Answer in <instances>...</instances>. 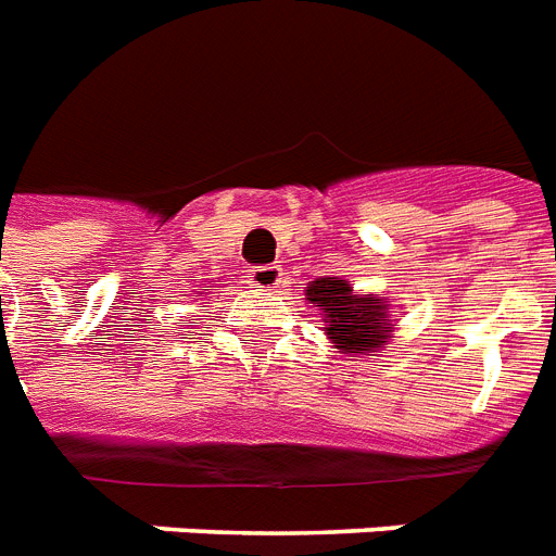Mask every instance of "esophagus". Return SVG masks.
<instances>
[{
	"label": "esophagus",
	"mask_w": 556,
	"mask_h": 556,
	"mask_svg": "<svg viewBox=\"0 0 556 556\" xmlns=\"http://www.w3.org/2000/svg\"><path fill=\"white\" fill-rule=\"evenodd\" d=\"M250 283L257 287V290H275V287H281L283 283V269L278 264H266V266H255L250 269Z\"/></svg>",
	"instance_id": "1"
}]
</instances>
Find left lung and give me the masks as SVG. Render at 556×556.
Here are the masks:
<instances>
[{
	"label": "left lung",
	"instance_id": "obj_1",
	"mask_svg": "<svg viewBox=\"0 0 556 556\" xmlns=\"http://www.w3.org/2000/svg\"><path fill=\"white\" fill-rule=\"evenodd\" d=\"M306 301L321 306L327 336L341 353H358L384 344L390 332L388 304L381 299H358L348 281L318 278L306 287Z\"/></svg>",
	"mask_w": 556,
	"mask_h": 556
}]
</instances>
